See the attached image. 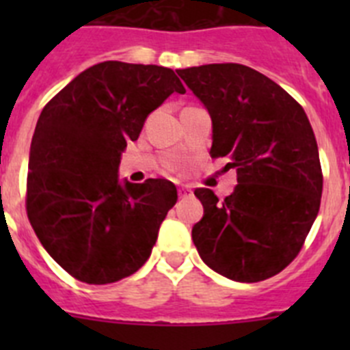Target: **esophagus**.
Wrapping results in <instances>:
<instances>
[{
    "mask_svg": "<svg viewBox=\"0 0 350 350\" xmlns=\"http://www.w3.org/2000/svg\"><path fill=\"white\" fill-rule=\"evenodd\" d=\"M178 196L189 198V196H193V191H191L189 187H178Z\"/></svg>",
    "mask_w": 350,
    "mask_h": 350,
    "instance_id": "obj_1",
    "label": "esophagus"
}]
</instances>
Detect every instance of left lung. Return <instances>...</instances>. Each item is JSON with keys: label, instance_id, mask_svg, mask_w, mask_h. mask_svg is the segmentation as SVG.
Segmentation results:
<instances>
[{"label": "left lung", "instance_id": "left-lung-1", "mask_svg": "<svg viewBox=\"0 0 350 350\" xmlns=\"http://www.w3.org/2000/svg\"><path fill=\"white\" fill-rule=\"evenodd\" d=\"M212 117L210 156L237 170L233 194L198 187L203 219L193 242L213 271L267 280L299 254L323 194L317 142L301 105L279 83L237 63L177 70Z\"/></svg>", "mask_w": 350, "mask_h": 350}]
</instances>
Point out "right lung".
Segmentation results:
<instances>
[{"instance_id":"add662e5","label":"right lung","mask_w":350,"mask_h":350,"mask_svg":"<svg viewBox=\"0 0 350 350\" xmlns=\"http://www.w3.org/2000/svg\"><path fill=\"white\" fill-rule=\"evenodd\" d=\"M185 89L156 64L105 61L43 107L31 140L26 212L51 258L85 284H112L144 267L177 187L165 178L119 184L120 152L147 116Z\"/></svg>"}]
</instances>
